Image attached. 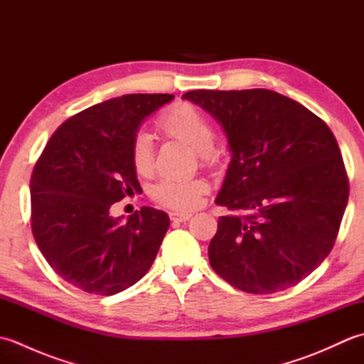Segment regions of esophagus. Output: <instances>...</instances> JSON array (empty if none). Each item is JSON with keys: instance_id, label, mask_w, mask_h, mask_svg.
I'll use <instances>...</instances> for the list:
<instances>
[{"instance_id": "34e87169", "label": "esophagus", "mask_w": 364, "mask_h": 364, "mask_svg": "<svg viewBox=\"0 0 364 364\" xmlns=\"http://www.w3.org/2000/svg\"><path fill=\"white\" fill-rule=\"evenodd\" d=\"M192 218L191 213H180V211H173L170 213V219L175 220V222H186Z\"/></svg>"}]
</instances>
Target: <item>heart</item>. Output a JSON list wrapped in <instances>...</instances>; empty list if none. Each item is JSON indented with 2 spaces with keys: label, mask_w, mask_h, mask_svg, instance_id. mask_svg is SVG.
Masks as SVG:
<instances>
[{
  "label": "heart",
  "mask_w": 364,
  "mask_h": 364,
  "mask_svg": "<svg viewBox=\"0 0 364 364\" xmlns=\"http://www.w3.org/2000/svg\"><path fill=\"white\" fill-rule=\"evenodd\" d=\"M158 128L166 136L181 141L205 156L213 150L214 129L197 107L178 103L161 115ZM131 161L137 173L146 175L153 168V145L149 134L139 133L131 145ZM202 180H162L151 191V197L162 206L172 210H191L205 194Z\"/></svg>",
  "instance_id": "b5f03b06"
}]
</instances>
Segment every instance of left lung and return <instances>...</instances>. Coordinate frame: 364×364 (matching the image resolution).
I'll list each match as a JSON object with an SVG mask.
<instances>
[{
	"instance_id": "left-lung-1",
	"label": "left lung",
	"mask_w": 364,
	"mask_h": 364,
	"mask_svg": "<svg viewBox=\"0 0 364 364\" xmlns=\"http://www.w3.org/2000/svg\"><path fill=\"white\" fill-rule=\"evenodd\" d=\"M227 136L231 161L215 203L211 267L235 288L274 294L328 257L349 198L336 139L318 115L267 89L191 90Z\"/></svg>"
}]
</instances>
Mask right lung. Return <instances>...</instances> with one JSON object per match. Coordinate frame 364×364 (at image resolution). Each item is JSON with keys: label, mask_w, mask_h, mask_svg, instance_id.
<instances>
[{"label": "right lung", "mask_w": 364, "mask_h": 364, "mask_svg": "<svg viewBox=\"0 0 364 364\" xmlns=\"http://www.w3.org/2000/svg\"><path fill=\"white\" fill-rule=\"evenodd\" d=\"M168 94H131L90 106L50 137L31 176V227L63 280L114 296L149 272L170 225L164 211L141 208L123 220L111 206L141 191L131 145Z\"/></svg>", "instance_id": "right-lung-1"}]
</instances>
